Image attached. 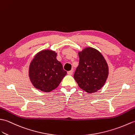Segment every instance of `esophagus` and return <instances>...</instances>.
Segmentation results:
<instances>
[{
    "label": "esophagus",
    "instance_id": "34e87169",
    "mask_svg": "<svg viewBox=\"0 0 135 135\" xmlns=\"http://www.w3.org/2000/svg\"><path fill=\"white\" fill-rule=\"evenodd\" d=\"M73 70H70V71H68V74H69V75H72L73 74Z\"/></svg>",
    "mask_w": 135,
    "mask_h": 135
}]
</instances>
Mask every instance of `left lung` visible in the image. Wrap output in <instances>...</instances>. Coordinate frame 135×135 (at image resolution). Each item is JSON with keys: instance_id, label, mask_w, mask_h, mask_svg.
Listing matches in <instances>:
<instances>
[{"instance_id": "1", "label": "left lung", "mask_w": 135, "mask_h": 135, "mask_svg": "<svg viewBox=\"0 0 135 135\" xmlns=\"http://www.w3.org/2000/svg\"><path fill=\"white\" fill-rule=\"evenodd\" d=\"M79 65L74 79L79 87L89 94L103 87L109 76V66L104 56L97 49L86 47L79 51Z\"/></svg>"}]
</instances>
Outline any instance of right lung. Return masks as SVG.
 Wrapping results in <instances>:
<instances>
[{
    "mask_svg": "<svg viewBox=\"0 0 135 135\" xmlns=\"http://www.w3.org/2000/svg\"><path fill=\"white\" fill-rule=\"evenodd\" d=\"M55 51L44 49L37 52L30 63L29 77L36 89L50 92L59 86L67 72L56 59Z\"/></svg>",
    "mask_w": 135,
    "mask_h": 135,
    "instance_id": "1",
    "label": "right lung"
}]
</instances>
